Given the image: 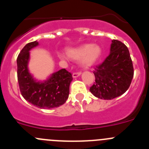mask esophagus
Masks as SVG:
<instances>
[{
	"label": "esophagus",
	"instance_id": "34e87169",
	"mask_svg": "<svg viewBox=\"0 0 149 149\" xmlns=\"http://www.w3.org/2000/svg\"><path fill=\"white\" fill-rule=\"evenodd\" d=\"M81 72H74V73L72 74V77H73L74 78H76V77H79V76L81 75Z\"/></svg>",
	"mask_w": 149,
	"mask_h": 149
}]
</instances>
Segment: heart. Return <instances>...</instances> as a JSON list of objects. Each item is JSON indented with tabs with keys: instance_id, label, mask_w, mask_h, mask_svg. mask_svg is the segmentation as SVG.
Masks as SVG:
<instances>
[{
	"instance_id": "heart-1",
	"label": "heart",
	"mask_w": 149,
	"mask_h": 149,
	"mask_svg": "<svg viewBox=\"0 0 149 149\" xmlns=\"http://www.w3.org/2000/svg\"><path fill=\"white\" fill-rule=\"evenodd\" d=\"M101 50L98 45L92 44H85L77 48H70L67 51V54L73 60H81V65L85 68L92 66L99 59ZM58 57L61 60H64L65 56L63 54H58Z\"/></svg>"
}]
</instances>
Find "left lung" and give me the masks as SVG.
I'll use <instances>...</instances> for the list:
<instances>
[{"instance_id": "obj_1", "label": "left lung", "mask_w": 149, "mask_h": 149, "mask_svg": "<svg viewBox=\"0 0 149 149\" xmlns=\"http://www.w3.org/2000/svg\"><path fill=\"white\" fill-rule=\"evenodd\" d=\"M95 82L89 91L100 99L111 100L122 95L129 88L134 77V67L127 46L112 40L110 54L93 72Z\"/></svg>"}]
</instances>
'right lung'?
<instances>
[{
  "instance_id": "add662e5",
  "label": "right lung",
  "mask_w": 149,
  "mask_h": 149,
  "mask_svg": "<svg viewBox=\"0 0 149 149\" xmlns=\"http://www.w3.org/2000/svg\"><path fill=\"white\" fill-rule=\"evenodd\" d=\"M39 45L37 41L26 45L17 58V75L24 98L34 106L42 109L58 107L65 103L69 95L72 75L65 68L53 73L47 80H36L30 73V51Z\"/></svg>"
}]
</instances>
